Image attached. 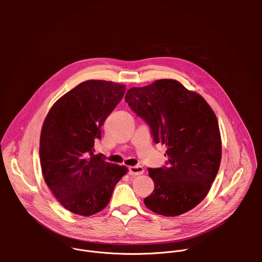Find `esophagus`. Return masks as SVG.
Segmentation results:
<instances>
[{
    "label": "esophagus",
    "mask_w": 262,
    "mask_h": 262,
    "mask_svg": "<svg viewBox=\"0 0 262 262\" xmlns=\"http://www.w3.org/2000/svg\"><path fill=\"white\" fill-rule=\"evenodd\" d=\"M144 169L141 166H134V167H129L127 169V174L130 176H137V175H141L143 174Z\"/></svg>",
    "instance_id": "34e87169"
}]
</instances>
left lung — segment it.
Here are the masks:
<instances>
[{
  "label": "left lung",
  "instance_id": "left-lung-1",
  "mask_svg": "<svg viewBox=\"0 0 262 262\" xmlns=\"http://www.w3.org/2000/svg\"><path fill=\"white\" fill-rule=\"evenodd\" d=\"M125 101L150 127L156 144L166 145V166L149 168L155 190L144 199L158 214L175 216L191 210L207 195L221 163L216 117L199 94L175 80H158L130 88Z\"/></svg>",
  "mask_w": 262,
  "mask_h": 262
}]
</instances>
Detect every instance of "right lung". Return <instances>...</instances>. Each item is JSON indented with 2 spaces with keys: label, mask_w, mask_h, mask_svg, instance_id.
Returning a JSON list of instances; mask_svg holds the SVG:
<instances>
[{
  "label": "right lung",
  "mask_w": 262,
  "mask_h": 262,
  "mask_svg": "<svg viewBox=\"0 0 262 262\" xmlns=\"http://www.w3.org/2000/svg\"><path fill=\"white\" fill-rule=\"evenodd\" d=\"M125 86L90 80L58 99L43 122L39 156L43 178L56 199L69 211L91 215L103 209L124 166L94 155L100 128L123 98Z\"/></svg>",
  "instance_id": "1"
}]
</instances>
